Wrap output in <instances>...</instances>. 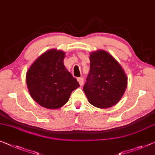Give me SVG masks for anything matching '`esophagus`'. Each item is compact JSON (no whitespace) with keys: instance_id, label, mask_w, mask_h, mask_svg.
<instances>
[{"instance_id":"esophagus-1","label":"esophagus","mask_w":155,"mask_h":155,"mask_svg":"<svg viewBox=\"0 0 155 155\" xmlns=\"http://www.w3.org/2000/svg\"><path fill=\"white\" fill-rule=\"evenodd\" d=\"M78 82H79V84H80V86L83 85V83H84V79H83L82 78H78Z\"/></svg>"}]
</instances>
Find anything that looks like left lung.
<instances>
[{
  "mask_svg": "<svg viewBox=\"0 0 155 155\" xmlns=\"http://www.w3.org/2000/svg\"><path fill=\"white\" fill-rule=\"evenodd\" d=\"M90 71L83 91L89 103L101 109L109 108L120 101L127 85L123 68L105 51L90 54Z\"/></svg>",
  "mask_w": 155,
  "mask_h": 155,
  "instance_id": "left-lung-1",
  "label": "left lung"
}]
</instances>
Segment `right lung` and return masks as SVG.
<instances>
[{
    "label": "right lung",
    "mask_w": 155,
    "mask_h": 155,
    "mask_svg": "<svg viewBox=\"0 0 155 155\" xmlns=\"http://www.w3.org/2000/svg\"><path fill=\"white\" fill-rule=\"evenodd\" d=\"M65 53L49 50L39 56L26 73V83L35 101L47 109H58L80 87L64 65Z\"/></svg>",
    "instance_id": "add662e5"
}]
</instances>
